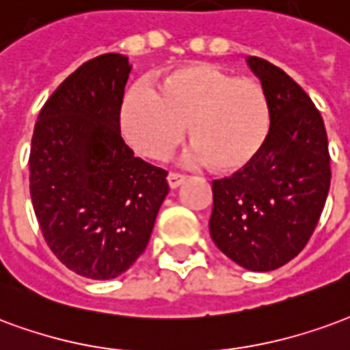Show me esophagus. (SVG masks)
Returning <instances> with one entry per match:
<instances>
[{
  "label": "esophagus",
  "mask_w": 350,
  "mask_h": 350,
  "mask_svg": "<svg viewBox=\"0 0 350 350\" xmlns=\"http://www.w3.org/2000/svg\"><path fill=\"white\" fill-rule=\"evenodd\" d=\"M185 180H186V175H183V173L172 172L170 175H167V183H170V186H172V188H178V186L183 185Z\"/></svg>",
  "instance_id": "1"
}]
</instances>
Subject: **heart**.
Masks as SVG:
<instances>
[{
  "instance_id": "heart-1",
  "label": "heart",
  "mask_w": 350,
  "mask_h": 350,
  "mask_svg": "<svg viewBox=\"0 0 350 350\" xmlns=\"http://www.w3.org/2000/svg\"><path fill=\"white\" fill-rule=\"evenodd\" d=\"M185 124L196 157L211 170L241 172L270 136L269 93L256 78L216 63H193L165 74L157 93L137 85L122 98V136L142 157H167L183 139Z\"/></svg>"
}]
</instances>
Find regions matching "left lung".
I'll list each match as a JSON object with an SVG mask.
<instances>
[{"label": "left lung", "instance_id": "1", "mask_svg": "<svg viewBox=\"0 0 350 350\" xmlns=\"http://www.w3.org/2000/svg\"><path fill=\"white\" fill-rule=\"evenodd\" d=\"M246 61L269 93L272 129L248 167L213 180L208 229L231 261L269 272L304 250L332 173L325 122L308 93L267 59Z\"/></svg>", "mask_w": 350, "mask_h": 350}]
</instances>
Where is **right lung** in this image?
I'll return each mask as SVG.
<instances>
[{
	"label": "right lung",
	"instance_id": "obj_1",
	"mask_svg": "<svg viewBox=\"0 0 350 350\" xmlns=\"http://www.w3.org/2000/svg\"><path fill=\"white\" fill-rule=\"evenodd\" d=\"M130 63L104 53L46 100L29 152V192L44 241L67 269L91 280L129 270L170 192L167 172L134 157L121 137Z\"/></svg>",
	"mask_w": 350,
	"mask_h": 350
}]
</instances>
